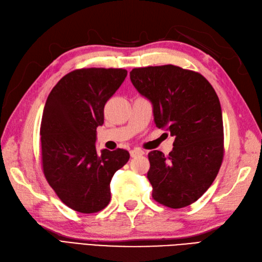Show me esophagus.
<instances>
[{
  "instance_id": "1",
  "label": "esophagus",
  "mask_w": 262,
  "mask_h": 262,
  "mask_svg": "<svg viewBox=\"0 0 262 262\" xmlns=\"http://www.w3.org/2000/svg\"><path fill=\"white\" fill-rule=\"evenodd\" d=\"M129 154H130V157H132V158H135V157L142 156L143 151H142V150H140V149H133V150H130V151H129Z\"/></svg>"
}]
</instances>
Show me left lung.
Returning a JSON list of instances; mask_svg holds the SVG:
<instances>
[{"mask_svg": "<svg viewBox=\"0 0 262 262\" xmlns=\"http://www.w3.org/2000/svg\"><path fill=\"white\" fill-rule=\"evenodd\" d=\"M129 75L134 87L152 103L157 127L175 138L168 156L159 150L148 154L152 198L172 209L187 207L207 191L222 164L220 101L204 76L179 66L139 67Z\"/></svg>", "mask_w": 262, "mask_h": 262, "instance_id": "left-lung-1", "label": "left lung"}]
</instances>
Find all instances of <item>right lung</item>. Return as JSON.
Masks as SVG:
<instances>
[{"label": "right lung", "mask_w": 262, "mask_h": 262, "mask_svg": "<svg viewBox=\"0 0 262 262\" xmlns=\"http://www.w3.org/2000/svg\"><path fill=\"white\" fill-rule=\"evenodd\" d=\"M126 76L123 69L75 70L47 99L40 127L42 168L57 197L77 212L95 213L108 205L112 177L129 160L124 149L98 154L96 148L104 105Z\"/></svg>", "instance_id": "right-lung-1"}]
</instances>
